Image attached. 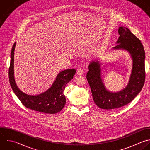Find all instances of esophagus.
<instances>
[{
  "label": "esophagus",
  "mask_w": 150,
  "mask_h": 150,
  "mask_svg": "<svg viewBox=\"0 0 150 150\" xmlns=\"http://www.w3.org/2000/svg\"><path fill=\"white\" fill-rule=\"evenodd\" d=\"M83 73H84V71H83V70L81 68L77 70V75L81 76V75L83 74Z\"/></svg>",
  "instance_id": "1"
}]
</instances>
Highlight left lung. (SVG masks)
Wrapping results in <instances>:
<instances>
[{
  "label": "left lung",
  "mask_w": 150,
  "mask_h": 150,
  "mask_svg": "<svg viewBox=\"0 0 150 150\" xmlns=\"http://www.w3.org/2000/svg\"><path fill=\"white\" fill-rule=\"evenodd\" d=\"M120 36L114 50L127 51L132 61L131 73L127 86L118 92L108 91L102 80L101 63L92 61L88 66L87 80L90 85L93 100L100 108L112 110L130 103L141 91L145 82V51L141 41L127 28L118 30Z\"/></svg>",
  "instance_id": "8db88e82"
}]
</instances>
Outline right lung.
Segmentation results:
<instances>
[{
    "label": "right lung",
    "instance_id": "1",
    "mask_svg": "<svg viewBox=\"0 0 150 150\" xmlns=\"http://www.w3.org/2000/svg\"><path fill=\"white\" fill-rule=\"evenodd\" d=\"M16 42L12 47L11 64L9 69V81L11 87L22 103L27 108L42 112L54 114L60 112L66 104L63 91L66 85L73 79L75 69H67L60 72L51 87L46 91L37 95H29L23 93L18 87L14 77V52Z\"/></svg>",
    "mask_w": 150,
    "mask_h": 150
}]
</instances>
